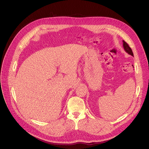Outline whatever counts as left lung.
Here are the masks:
<instances>
[{
	"instance_id": "obj_1",
	"label": "left lung",
	"mask_w": 149,
	"mask_h": 149,
	"mask_svg": "<svg viewBox=\"0 0 149 149\" xmlns=\"http://www.w3.org/2000/svg\"><path fill=\"white\" fill-rule=\"evenodd\" d=\"M123 47H124V49L125 51V52H127L129 55L134 56V54H133L132 49L130 48V47L129 46V45L125 41H124V40H123Z\"/></svg>"
}]
</instances>
